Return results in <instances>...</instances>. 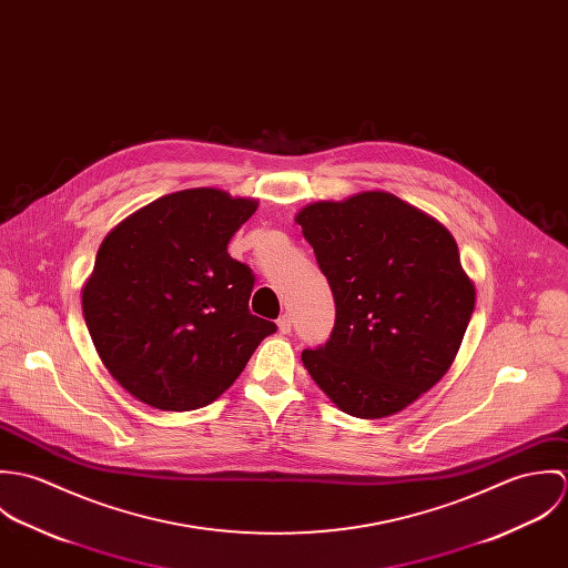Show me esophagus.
<instances>
[{"label": "esophagus", "mask_w": 568, "mask_h": 568, "mask_svg": "<svg viewBox=\"0 0 568 568\" xmlns=\"http://www.w3.org/2000/svg\"><path fill=\"white\" fill-rule=\"evenodd\" d=\"M277 329H280L282 334H288V332L293 329V317H291V315H282V317L277 320Z\"/></svg>", "instance_id": "1"}]
</instances>
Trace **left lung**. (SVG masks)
Segmentation results:
<instances>
[{
    "label": "left lung",
    "instance_id": "obj_1",
    "mask_svg": "<svg viewBox=\"0 0 568 568\" xmlns=\"http://www.w3.org/2000/svg\"><path fill=\"white\" fill-rule=\"evenodd\" d=\"M336 304L324 347L302 363L343 413L403 410L450 369L475 311V284L453 234L383 190L297 212Z\"/></svg>",
    "mask_w": 568,
    "mask_h": 568
}]
</instances>
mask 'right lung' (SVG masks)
<instances>
[{"label": "right lung", "instance_id": "obj_1", "mask_svg": "<svg viewBox=\"0 0 568 568\" xmlns=\"http://www.w3.org/2000/svg\"><path fill=\"white\" fill-rule=\"evenodd\" d=\"M255 210V199L192 187L140 207L104 236L82 315L102 365L140 403H214L277 329L248 313L251 268L227 253Z\"/></svg>", "mask_w": 568, "mask_h": 568}]
</instances>
